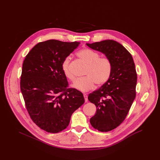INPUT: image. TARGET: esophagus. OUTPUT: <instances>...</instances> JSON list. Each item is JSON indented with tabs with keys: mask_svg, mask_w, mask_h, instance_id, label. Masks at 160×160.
Wrapping results in <instances>:
<instances>
[{
	"mask_svg": "<svg viewBox=\"0 0 160 160\" xmlns=\"http://www.w3.org/2000/svg\"><path fill=\"white\" fill-rule=\"evenodd\" d=\"M83 97H84V99H85V101L87 102L88 101V96L86 94H83Z\"/></svg>",
	"mask_w": 160,
	"mask_h": 160,
	"instance_id": "1",
	"label": "esophagus"
}]
</instances>
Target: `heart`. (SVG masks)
Listing matches in <instances>:
<instances>
[{
  "label": "heart",
  "mask_w": 160,
  "mask_h": 160,
  "mask_svg": "<svg viewBox=\"0 0 160 160\" xmlns=\"http://www.w3.org/2000/svg\"><path fill=\"white\" fill-rule=\"evenodd\" d=\"M77 56L88 66L85 72L86 77L78 78L72 85L73 88L82 92H87L94 88L95 83L101 85L108 81L112 69L109 58L100 57L98 52L88 48L80 50ZM70 57L66 58L62 64V68L65 76L73 81L75 78L70 70Z\"/></svg>",
  "instance_id": "heart-1"
}]
</instances>
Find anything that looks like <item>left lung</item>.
Here are the masks:
<instances>
[{
    "label": "left lung",
    "mask_w": 160,
    "mask_h": 160,
    "mask_svg": "<svg viewBox=\"0 0 160 160\" xmlns=\"http://www.w3.org/2000/svg\"><path fill=\"white\" fill-rule=\"evenodd\" d=\"M86 44L104 54L111 62L108 81L88 97L97 108L90 124L99 131H111L123 122L135 98L138 77L135 64L130 53L117 41L106 40Z\"/></svg>",
    "instance_id": "1"
}]
</instances>
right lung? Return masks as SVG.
I'll use <instances>...</instances> for the list:
<instances>
[{
	"label": "right lung",
	"instance_id": "1",
	"mask_svg": "<svg viewBox=\"0 0 160 160\" xmlns=\"http://www.w3.org/2000/svg\"><path fill=\"white\" fill-rule=\"evenodd\" d=\"M80 43L49 40L39 42L22 63L21 91L33 122L41 129L58 133L70 123L85 102L83 94L68 88L62 64Z\"/></svg>",
	"mask_w": 160,
	"mask_h": 160
}]
</instances>
